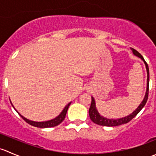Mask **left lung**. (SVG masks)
Segmentation results:
<instances>
[{
	"instance_id": "left-lung-1",
	"label": "left lung",
	"mask_w": 156,
	"mask_h": 156,
	"mask_svg": "<svg viewBox=\"0 0 156 156\" xmlns=\"http://www.w3.org/2000/svg\"><path fill=\"white\" fill-rule=\"evenodd\" d=\"M131 50L133 51V53L135 56H138V57L140 58L142 60H144V63L146 65V71H147V88H146V92L145 97H144V100H143L142 103L138 106V108L133 112L132 114H130V115L126 116V117L122 118V119H108L106 118L103 117V116L100 115L99 114V112H97V108H96V105H95V100H94V97H91L92 100H91V104L90 107L89 108V115L90 119H91L93 122H94L95 124L98 125H102V126H108V127H114V126H119V125H123V124H126L127 122H129L130 121H131L138 113L140 112V110L144 108V106H145L146 102H147L148 97H149V66H148L147 63L145 60H144V57H143L142 55L139 53L138 51H136L135 49L130 48Z\"/></svg>"
}]
</instances>
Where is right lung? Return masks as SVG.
<instances>
[{"mask_svg":"<svg viewBox=\"0 0 156 156\" xmlns=\"http://www.w3.org/2000/svg\"><path fill=\"white\" fill-rule=\"evenodd\" d=\"M70 104H71V103H69V104L67 105L65 108H64V109L62 110V112L60 113V115H59L58 117H56V119H52V120H50V121H48V122H32V121L28 120L27 119H26V118H24L23 116H22L20 114V115L23 118V119L25 121V122H26L28 124H29V125H32V126H34V127H41V128H45V127H53L59 125V124H60L61 122L64 120V119H65L66 115V113H67V110H68Z\"/></svg>","mask_w":156,"mask_h":156,"instance_id":"1","label":"right lung"}]
</instances>
